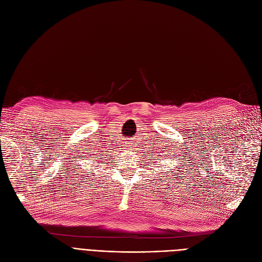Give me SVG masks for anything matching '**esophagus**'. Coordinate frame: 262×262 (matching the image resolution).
I'll return each mask as SVG.
<instances>
[{"label": "esophagus", "instance_id": "obj_1", "mask_svg": "<svg viewBox=\"0 0 262 262\" xmlns=\"http://www.w3.org/2000/svg\"><path fill=\"white\" fill-rule=\"evenodd\" d=\"M129 142H130V141H129ZM129 142L124 143V144H125V146H128V147H129V146H131V143H129Z\"/></svg>", "mask_w": 262, "mask_h": 262}]
</instances>
